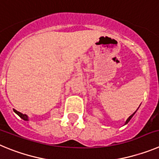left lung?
Wrapping results in <instances>:
<instances>
[{
	"label": "left lung",
	"instance_id": "obj_1",
	"mask_svg": "<svg viewBox=\"0 0 159 159\" xmlns=\"http://www.w3.org/2000/svg\"><path fill=\"white\" fill-rule=\"evenodd\" d=\"M135 112H136V111H135V112H134V113L132 114V115H131V116H130L129 117H128V120H126V122H125V124H128V122H129V121H130V120H131V119L132 118V116H133L135 115Z\"/></svg>",
	"mask_w": 159,
	"mask_h": 159
}]
</instances>
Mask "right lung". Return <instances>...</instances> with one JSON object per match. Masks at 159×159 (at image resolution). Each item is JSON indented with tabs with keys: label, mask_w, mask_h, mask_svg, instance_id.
Returning <instances> with one entry per match:
<instances>
[{
	"label": "right lung",
	"mask_w": 159,
	"mask_h": 159,
	"mask_svg": "<svg viewBox=\"0 0 159 159\" xmlns=\"http://www.w3.org/2000/svg\"><path fill=\"white\" fill-rule=\"evenodd\" d=\"M13 111H15L17 115L19 116L20 117L21 119H23V120H28V116L26 115V114H23V113H21V112H20V111H16V110H15V109H13Z\"/></svg>",
	"instance_id": "right-lung-1"
}]
</instances>
